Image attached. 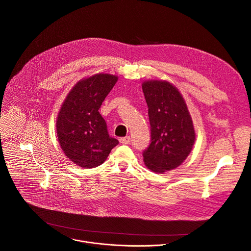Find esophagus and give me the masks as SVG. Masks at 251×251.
Masks as SVG:
<instances>
[{"label":"esophagus","instance_id":"1","mask_svg":"<svg viewBox=\"0 0 251 251\" xmlns=\"http://www.w3.org/2000/svg\"><path fill=\"white\" fill-rule=\"evenodd\" d=\"M119 141H120L121 144H129L130 141H131V138H130V136H126V137L120 138Z\"/></svg>","mask_w":251,"mask_h":251}]
</instances>
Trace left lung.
Instances as JSON below:
<instances>
[{"mask_svg": "<svg viewBox=\"0 0 251 251\" xmlns=\"http://www.w3.org/2000/svg\"><path fill=\"white\" fill-rule=\"evenodd\" d=\"M142 89L148 105L151 144L143 152L154 173L172 171L190 155L196 133L188 106L178 89L167 80H147Z\"/></svg>", "mask_w": 251, "mask_h": 251, "instance_id": "obj_1", "label": "left lung"}]
</instances>
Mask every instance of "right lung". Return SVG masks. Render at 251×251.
I'll return each mask as SVG.
<instances>
[{
    "instance_id": "1",
    "label": "right lung",
    "mask_w": 251,
    "mask_h": 251,
    "mask_svg": "<svg viewBox=\"0 0 251 251\" xmlns=\"http://www.w3.org/2000/svg\"><path fill=\"white\" fill-rule=\"evenodd\" d=\"M118 76L96 74L68 92L56 118V134L64 155L75 165L95 168L105 162L118 140L109 136L99 108Z\"/></svg>"
}]
</instances>
